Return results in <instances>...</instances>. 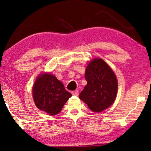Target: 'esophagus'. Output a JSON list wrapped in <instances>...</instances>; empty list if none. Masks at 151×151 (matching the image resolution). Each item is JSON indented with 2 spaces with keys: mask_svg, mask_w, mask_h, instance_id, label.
<instances>
[{
  "mask_svg": "<svg viewBox=\"0 0 151 151\" xmlns=\"http://www.w3.org/2000/svg\"><path fill=\"white\" fill-rule=\"evenodd\" d=\"M72 94L73 95H75V96H78V94H79V92L78 90H76V91H72Z\"/></svg>",
  "mask_w": 151,
  "mask_h": 151,
  "instance_id": "1",
  "label": "esophagus"
}]
</instances>
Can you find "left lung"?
I'll list each match as a JSON object with an SVG mask.
<instances>
[{
  "label": "left lung",
  "instance_id": "1",
  "mask_svg": "<svg viewBox=\"0 0 151 151\" xmlns=\"http://www.w3.org/2000/svg\"><path fill=\"white\" fill-rule=\"evenodd\" d=\"M85 77L87 85L79 98L88 108L99 112L112 105L116 96L118 83L109 66L101 58H94L89 63Z\"/></svg>",
  "mask_w": 151,
  "mask_h": 151
}]
</instances>
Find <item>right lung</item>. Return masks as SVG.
<instances>
[{
    "mask_svg": "<svg viewBox=\"0 0 151 151\" xmlns=\"http://www.w3.org/2000/svg\"><path fill=\"white\" fill-rule=\"evenodd\" d=\"M32 95L38 109L50 115H56L72 94L66 91L63 84L54 75L45 73L38 76L32 88Z\"/></svg>",
    "mask_w": 151,
    "mask_h": 151,
    "instance_id": "obj_1",
    "label": "right lung"
}]
</instances>
